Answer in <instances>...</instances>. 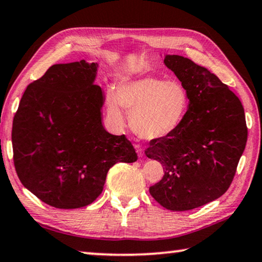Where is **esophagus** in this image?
<instances>
[{
	"instance_id": "1",
	"label": "esophagus",
	"mask_w": 262,
	"mask_h": 262,
	"mask_svg": "<svg viewBox=\"0 0 262 262\" xmlns=\"http://www.w3.org/2000/svg\"><path fill=\"white\" fill-rule=\"evenodd\" d=\"M136 151H137V155H138L139 157L144 156V150L140 146H136Z\"/></svg>"
}]
</instances>
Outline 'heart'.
<instances>
[{
	"instance_id": "1",
	"label": "heart",
	"mask_w": 262,
	"mask_h": 262,
	"mask_svg": "<svg viewBox=\"0 0 262 262\" xmlns=\"http://www.w3.org/2000/svg\"><path fill=\"white\" fill-rule=\"evenodd\" d=\"M190 97L178 80L138 77L119 82L116 94L107 92V115L118 126L124 125L123 107L130 112V125L146 140L163 139L178 130L186 117Z\"/></svg>"
}]
</instances>
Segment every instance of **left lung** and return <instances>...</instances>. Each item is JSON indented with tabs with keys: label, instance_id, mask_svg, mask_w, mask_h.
<instances>
[{
	"label": "left lung",
	"instance_id": "obj_1",
	"mask_svg": "<svg viewBox=\"0 0 262 262\" xmlns=\"http://www.w3.org/2000/svg\"><path fill=\"white\" fill-rule=\"evenodd\" d=\"M164 64L188 92L184 122L170 137L151 140L145 155L164 166L150 194L170 211H190L228 190L247 142L240 99L206 68L179 55Z\"/></svg>",
	"mask_w": 262,
	"mask_h": 262
}]
</instances>
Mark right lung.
I'll return each mask as SVG.
<instances>
[{
    "mask_svg": "<svg viewBox=\"0 0 262 262\" xmlns=\"http://www.w3.org/2000/svg\"><path fill=\"white\" fill-rule=\"evenodd\" d=\"M98 63L55 64L28 85L13 122L14 164L23 186L43 203L70 210L98 198L118 162L138 159L126 137L102 123L105 96Z\"/></svg>",
    "mask_w": 262,
    "mask_h": 262,
    "instance_id": "right-lung-1",
    "label": "right lung"
}]
</instances>
